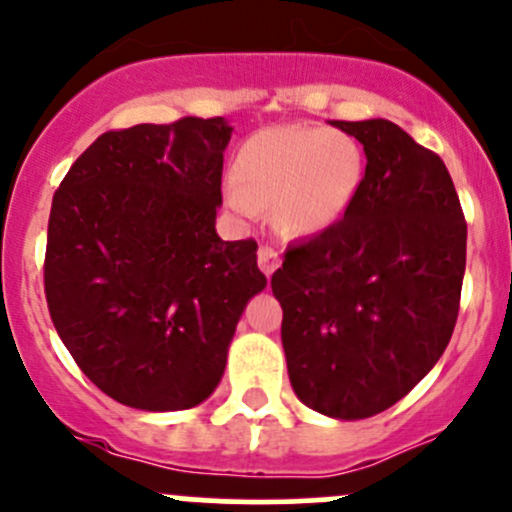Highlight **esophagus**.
I'll return each instance as SVG.
<instances>
[{
	"label": "esophagus",
	"mask_w": 512,
	"mask_h": 512,
	"mask_svg": "<svg viewBox=\"0 0 512 512\" xmlns=\"http://www.w3.org/2000/svg\"><path fill=\"white\" fill-rule=\"evenodd\" d=\"M257 262H260V270L270 277V274L282 265V257H279L277 245H270V242L260 245V250H257Z\"/></svg>",
	"instance_id": "1"
}]
</instances>
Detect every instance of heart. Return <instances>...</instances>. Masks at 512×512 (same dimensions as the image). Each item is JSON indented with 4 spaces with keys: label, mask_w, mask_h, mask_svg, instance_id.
<instances>
[{
    "label": "heart",
    "mask_w": 512,
    "mask_h": 512,
    "mask_svg": "<svg viewBox=\"0 0 512 512\" xmlns=\"http://www.w3.org/2000/svg\"><path fill=\"white\" fill-rule=\"evenodd\" d=\"M363 174L358 144L324 127H274L247 139L238 181L228 186L233 211L252 218L274 206L289 235H311L341 218Z\"/></svg>",
    "instance_id": "obj_1"
}]
</instances>
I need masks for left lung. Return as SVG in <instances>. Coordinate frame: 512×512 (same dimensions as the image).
Here are the masks:
<instances>
[{"label":"left lung","mask_w":512,"mask_h":512,"mask_svg":"<svg viewBox=\"0 0 512 512\" xmlns=\"http://www.w3.org/2000/svg\"><path fill=\"white\" fill-rule=\"evenodd\" d=\"M333 125L363 144L365 174L336 223L289 247L272 292L299 400L363 419L402 400L449 346L466 220L444 161L405 129Z\"/></svg>","instance_id":"obj_1"}]
</instances>
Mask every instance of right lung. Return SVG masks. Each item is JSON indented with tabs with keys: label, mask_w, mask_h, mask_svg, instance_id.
<instances>
[{
	"label": "right lung",
	"mask_w": 512,
	"mask_h": 512,
	"mask_svg": "<svg viewBox=\"0 0 512 512\" xmlns=\"http://www.w3.org/2000/svg\"><path fill=\"white\" fill-rule=\"evenodd\" d=\"M230 132L223 117L110 129L53 193L48 314L90 383L127 407L206 400L267 284L255 240L215 233Z\"/></svg>",
	"instance_id": "add662e5"
}]
</instances>
